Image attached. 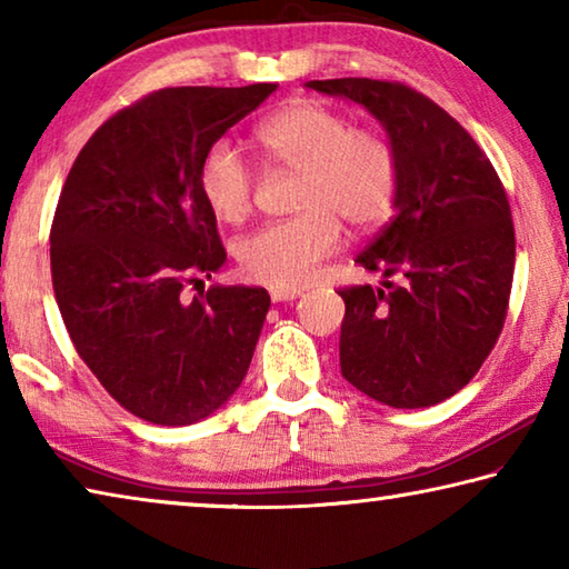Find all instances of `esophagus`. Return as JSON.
Returning <instances> with one entry per match:
<instances>
[{"label":"esophagus","mask_w":569,"mask_h":569,"mask_svg":"<svg viewBox=\"0 0 569 569\" xmlns=\"http://www.w3.org/2000/svg\"><path fill=\"white\" fill-rule=\"evenodd\" d=\"M298 296H301V291H296V288H271V301H273V303L296 301Z\"/></svg>","instance_id":"obj_1"}]
</instances>
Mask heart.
<instances>
[{
	"label": "heart",
	"instance_id": "obj_1",
	"mask_svg": "<svg viewBox=\"0 0 569 569\" xmlns=\"http://www.w3.org/2000/svg\"><path fill=\"white\" fill-rule=\"evenodd\" d=\"M271 166L301 172L296 216L238 240L236 261L250 281L301 288L339 246V223L369 233L389 218L399 192V156L379 132L356 130L319 102H293L256 132ZM200 198L220 223L236 226L253 206V172L226 140L208 148L198 170Z\"/></svg>",
	"mask_w": 569,
	"mask_h": 569
}]
</instances>
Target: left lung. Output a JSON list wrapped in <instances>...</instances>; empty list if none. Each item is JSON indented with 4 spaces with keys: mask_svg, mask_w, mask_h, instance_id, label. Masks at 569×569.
I'll list each match as a JSON object with an SVG mask.
<instances>
[{
    "mask_svg": "<svg viewBox=\"0 0 569 569\" xmlns=\"http://www.w3.org/2000/svg\"><path fill=\"white\" fill-rule=\"evenodd\" d=\"M306 88L363 104L399 156L391 223L356 256L381 288L339 291L343 379L393 409L435 407L467 387L502 333L515 273L507 192L471 134L407 84L343 77Z\"/></svg>",
    "mask_w": 569,
    "mask_h": 569,
    "instance_id": "left-lung-1",
    "label": "left lung"
}]
</instances>
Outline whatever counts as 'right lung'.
Instances as JSON below:
<instances>
[{
  "label": "right lung",
  "mask_w": 569,
  "mask_h": 569,
  "mask_svg": "<svg viewBox=\"0 0 569 569\" xmlns=\"http://www.w3.org/2000/svg\"><path fill=\"white\" fill-rule=\"evenodd\" d=\"M278 84L168 88L92 134L64 180L50 233L52 288L80 359L134 417L186 427L238 391L271 296L186 283L226 263L200 198L208 148Z\"/></svg>",
  "instance_id": "obj_1"
}]
</instances>
